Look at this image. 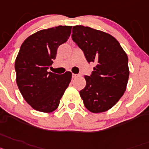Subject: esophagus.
Here are the masks:
<instances>
[{"label":"esophagus","instance_id":"esophagus-1","mask_svg":"<svg viewBox=\"0 0 149 149\" xmlns=\"http://www.w3.org/2000/svg\"><path fill=\"white\" fill-rule=\"evenodd\" d=\"M78 76H79V74H74V73H73V78H76V77H78Z\"/></svg>","mask_w":149,"mask_h":149}]
</instances>
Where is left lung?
<instances>
[{
  "label": "left lung",
  "mask_w": 149,
  "mask_h": 149,
  "mask_svg": "<svg viewBox=\"0 0 149 149\" xmlns=\"http://www.w3.org/2000/svg\"><path fill=\"white\" fill-rule=\"evenodd\" d=\"M72 39L83 51L88 63H96L86 85L79 91L84 105L93 113L116 105L126 90L128 58L118 41L105 32L83 25L73 26Z\"/></svg>",
  "instance_id": "1"
}]
</instances>
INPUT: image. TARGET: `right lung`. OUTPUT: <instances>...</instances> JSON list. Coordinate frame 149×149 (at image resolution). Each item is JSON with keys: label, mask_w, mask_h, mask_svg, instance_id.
<instances>
[{"label": "right lung", "mask_w": 149, "mask_h": 149, "mask_svg": "<svg viewBox=\"0 0 149 149\" xmlns=\"http://www.w3.org/2000/svg\"><path fill=\"white\" fill-rule=\"evenodd\" d=\"M72 26L39 31L23 42L15 62L16 83L25 101L35 110L55 111L72 78L70 71L48 72L60 45L67 41Z\"/></svg>", "instance_id": "obj_1"}]
</instances>
